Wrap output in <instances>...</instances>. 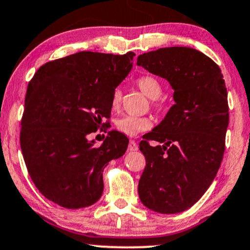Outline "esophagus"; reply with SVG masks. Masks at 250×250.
<instances>
[{
	"label": "esophagus",
	"instance_id": "obj_1",
	"mask_svg": "<svg viewBox=\"0 0 250 250\" xmlns=\"http://www.w3.org/2000/svg\"><path fill=\"white\" fill-rule=\"evenodd\" d=\"M128 149L130 150V151H136V150L138 149L137 143L135 142L134 140H130V141H129V144H128Z\"/></svg>",
	"mask_w": 250,
	"mask_h": 250
}]
</instances>
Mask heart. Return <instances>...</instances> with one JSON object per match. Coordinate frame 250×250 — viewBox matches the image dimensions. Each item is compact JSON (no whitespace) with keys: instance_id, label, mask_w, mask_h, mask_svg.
<instances>
[{"instance_id":"obj_1","label":"heart","mask_w":250,"mask_h":250,"mask_svg":"<svg viewBox=\"0 0 250 250\" xmlns=\"http://www.w3.org/2000/svg\"><path fill=\"white\" fill-rule=\"evenodd\" d=\"M136 86L146 94L148 98L154 99V106L159 107L157 99L161 96L163 92V87L162 83H159L158 79H156L152 76H140L136 79ZM122 102V91L120 88H115L112 93V98H110V106L114 112H119L121 108ZM116 129L120 133L127 135V136H136L140 133L149 130L152 127V120L148 116H133V115H125L120 117L115 122Z\"/></svg>"}]
</instances>
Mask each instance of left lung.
I'll return each mask as SVG.
<instances>
[{
	"mask_svg": "<svg viewBox=\"0 0 250 250\" xmlns=\"http://www.w3.org/2000/svg\"><path fill=\"white\" fill-rule=\"evenodd\" d=\"M137 65L169 81L176 102L141 141L146 167L138 195L155 212H183L203 197L224 157L229 121L224 76L209 57L191 47L143 53ZM150 140L165 146L152 147Z\"/></svg>",
	"mask_w": 250,
	"mask_h": 250,
	"instance_id": "1",
	"label": "left lung"
}]
</instances>
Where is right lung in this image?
I'll return each mask as SVG.
<instances>
[{"mask_svg":"<svg viewBox=\"0 0 250 250\" xmlns=\"http://www.w3.org/2000/svg\"><path fill=\"white\" fill-rule=\"evenodd\" d=\"M134 56L83 51L45 62L29 81L21 149L35 186L57 205L96 203L104 167L127 150L129 140L119 131L108 133L100 146L87 137L110 127L112 93L128 76Z\"/></svg>","mask_w":250,"mask_h":250,"instance_id":"add662e5","label":"right lung"}]
</instances>
